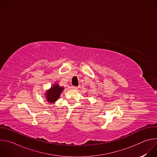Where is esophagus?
I'll return each mask as SVG.
<instances>
[{"label":"esophagus","mask_w":157,"mask_h":157,"mask_svg":"<svg viewBox=\"0 0 157 157\" xmlns=\"http://www.w3.org/2000/svg\"><path fill=\"white\" fill-rule=\"evenodd\" d=\"M71 88H72L73 89H78V87H77V86H71Z\"/></svg>","instance_id":"1"}]
</instances>
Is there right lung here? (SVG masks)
Listing matches in <instances>:
<instances>
[{
	"mask_svg": "<svg viewBox=\"0 0 157 157\" xmlns=\"http://www.w3.org/2000/svg\"><path fill=\"white\" fill-rule=\"evenodd\" d=\"M64 90V87L60 86L58 83L52 84V86L44 93L46 100L50 104L55 102L59 98Z\"/></svg>",
	"mask_w": 157,
	"mask_h": 157,
	"instance_id": "add662e5",
	"label": "right lung"
}]
</instances>
